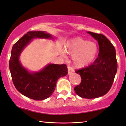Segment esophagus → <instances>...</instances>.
Here are the masks:
<instances>
[{
    "label": "esophagus",
    "mask_w": 126,
    "mask_h": 126,
    "mask_svg": "<svg viewBox=\"0 0 126 126\" xmlns=\"http://www.w3.org/2000/svg\"><path fill=\"white\" fill-rule=\"evenodd\" d=\"M67 68H68V74H70L73 73L74 71V68L71 67H70V66H68L67 67Z\"/></svg>",
    "instance_id": "1"
}]
</instances>
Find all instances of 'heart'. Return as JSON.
<instances>
[{
  "instance_id": "heart-1",
  "label": "heart",
  "mask_w": 126,
  "mask_h": 126,
  "mask_svg": "<svg viewBox=\"0 0 126 126\" xmlns=\"http://www.w3.org/2000/svg\"><path fill=\"white\" fill-rule=\"evenodd\" d=\"M65 48L67 52L73 55L74 63L78 67H83L90 64L94 59L98 51L95 43L80 37H76L68 41Z\"/></svg>"
}]
</instances>
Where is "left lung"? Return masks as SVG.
I'll return each mask as SVG.
<instances>
[{"mask_svg":"<svg viewBox=\"0 0 126 126\" xmlns=\"http://www.w3.org/2000/svg\"><path fill=\"white\" fill-rule=\"evenodd\" d=\"M98 41V56L92 64L75 70L81 82L74 88L77 95L85 98H95L105 95L111 88L118 69L116 51L104 35L88 32Z\"/></svg>","mask_w":126,"mask_h":126,"instance_id":"obj_1","label":"left lung"}]
</instances>
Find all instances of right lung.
I'll list each match as a JSON object with an SVG mask.
<instances>
[{
	"label": "right lung",
	"instance_id": "obj_1",
	"mask_svg": "<svg viewBox=\"0 0 126 126\" xmlns=\"http://www.w3.org/2000/svg\"><path fill=\"white\" fill-rule=\"evenodd\" d=\"M35 38H53L43 31H31L13 45L9 68L15 87L22 94L34 100H43L54 92L58 79L68 73L66 64H49L38 72L29 73L19 62V56L25 47Z\"/></svg>",
	"mask_w": 126,
	"mask_h": 126
}]
</instances>
